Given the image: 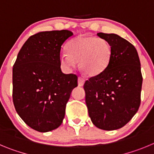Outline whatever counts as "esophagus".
I'll use <instances>...</instances> for the list:
<instances>
[{"mask_svg": "<svg viewBox=\"0 0 154 154\" xmlns=\"http://www.w3.org/2000/svg\"><path fill=\"white\" fill-rule=\"evenodd\" d=\"M84 82H85V80H84V77H78V86L79 87H82V86L84 84Z\"/></svg>", "mask_w": 154, "mask_h": 154, "instance_id": "esophagus-1", "label": "esophagus"}]
</instances>
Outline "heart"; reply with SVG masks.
Returning a JSON list of instances; mask_svg holds the SVG:
<instances>
[{"label":"heart","instance_id":"1","mask_svg":"<svg viewBox=\"0 0 154 154\" xmlns=\"http://www.w3.org/2000/svg\"><path fill=\"white\" fill-rule=\"evenodd\" d=\"M67 51L59 57L62 67L72 70L80 61V68L88 76L97 75L105 70L113 55L110 42L94 36H78L67 44Z\"/></svg>","mask_w":154,"mask_h":154}]
</instances>
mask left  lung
Segmentation results:
<instances>
[{"mask_svg": "<svg viewBox=\"0 0 154 154\" xmlns=\"http://www.w3.org/2000/svg\"><path fill=\"white\" fill-rule=\"evenodd\" d=\"M111 44L113 55L108 67L84 85L85 101L93 124L101 130L124 127L140 104L142 74L134 45L115 34L98 33Z\"/></svg>", "mask_w": 154, "mask_h": 154, "instance_id": "1", "label": "left lung"}]
</instances>
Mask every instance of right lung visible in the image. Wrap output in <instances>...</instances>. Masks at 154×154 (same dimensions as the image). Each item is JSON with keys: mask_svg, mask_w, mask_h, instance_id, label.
I'll use <instances>...</instances> for the list:
<instances>
[{"mask_svg": "<svg viewBox=\"0 0 154 154\" xmlns=\"http://www.w3.org/2000/svg\"><path fill=\"white\" fill-rule=\"evenodd\" d=\"M70 30L44 31L31 36L19 51L13 67L15 110L27 126L45 133L60 127L75 74L61 71L60 54Z\"/></svg>", "mask_w": 154, "mask_h": 154, "instance_id": "right-lung-1", "label": "right lung"}]
</instances>
